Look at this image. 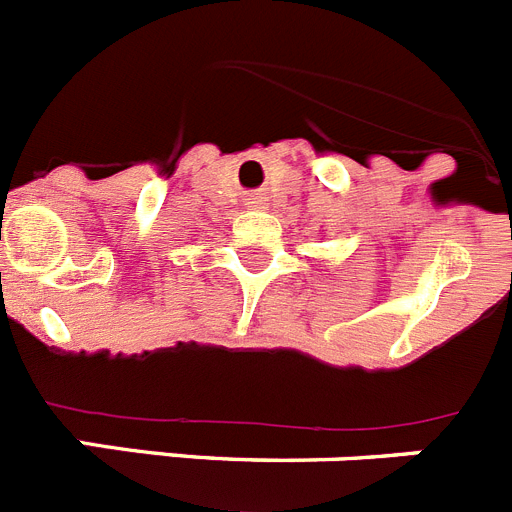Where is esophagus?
<instances>
[{
  "instance_id": "obj_1",
  "label": "esophagus",
  "mask_w": 512,
  "mask_h": 512,
  "mask_svg": "<svg viewBox=\"0 0 512 512\" xmlns=\"http://www.w3.org/2000/svg\"><path fill=\"white\" fill-rule=\"evenodd\" d=\"M247 204H250V206H257V209H260V206L265 204V196H260V193H255V196H252V199H247Z\"/></svg>"
}]
</instances>
